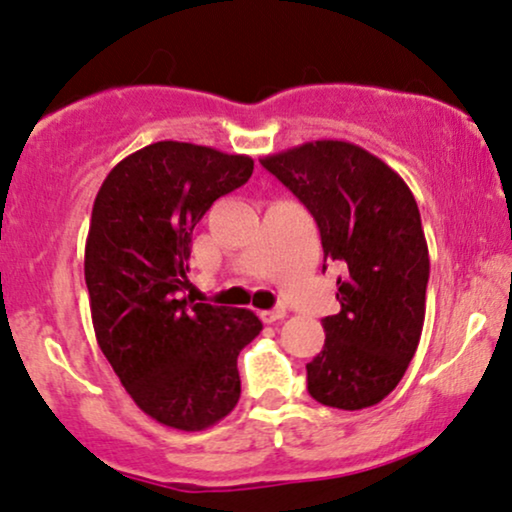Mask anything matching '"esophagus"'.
Returning <instances> with one entry per match:
<instances>
[{"label": "esophagus", "mask_w": 512, "mask_h": 512, "mask_svg": "<svg viewBox=\"0 0 512 512\" xmlns=\"http://www.w3.org/2000/svg\"><path fill=\"white\" fill-rule=\"evenodd\" d=\"M283 316H286V309H283V307H276V309H264V312H260V319H262L264 323L281 321Z\"/></svg>", "instance_id": "1"}]
</instances>
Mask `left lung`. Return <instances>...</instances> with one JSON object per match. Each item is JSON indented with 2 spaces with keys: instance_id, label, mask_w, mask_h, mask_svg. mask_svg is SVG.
Masks as SVG:
<instances>
[{
  "instance_id": "8db88e82",
  "label": "left lung",
  "mask_w": 512,
  "mask_h": 512,
  "mask_svg": "<svg viewBox=\"0 0 512 512\" xmlns=\"http://www.w3.org/2000/svg\"><path fill=\"white\" fill-rule=\"evenodd\" d=\"M260 163L314 215L323 260L345 267L340 312L321 321L326 342L307 364V390L333 409L375 406L404 378L423 333L430 257L416 198L349 141H307Z\"/></svg>"
}]
</instances>
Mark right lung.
I'll return each mask as SVG.
<instances>
[{"mask_svg":"<svg viewBox=\"0 0 512 512\" xmlns=\"http://www.w3.org/2000/svg\"><path fill=\"white\" fill-rule=\"evenodd\" d=\"M252 167L250 155L155 141L120 160L96 193L84 245L96 342L134 404L167 428L208 430L241 397L236 359L262 321L177 293L189 283L193 226Z\"/></svg>","mask_w":512,"mask_h":512,"instance_id":"1","label":"right lung"}]
</instances>
